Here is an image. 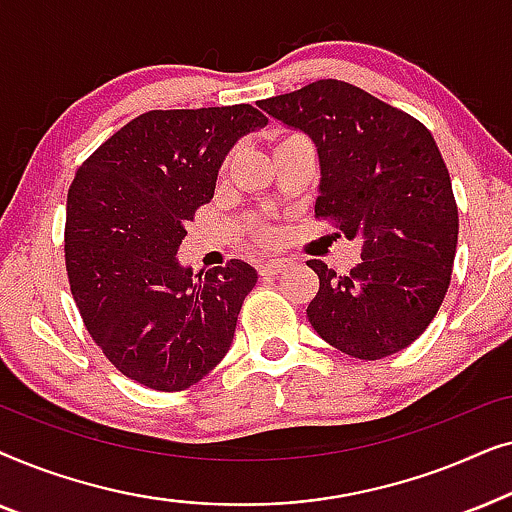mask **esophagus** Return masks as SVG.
<instances>
[{
    "mask_svg": "<svg viewBox=\"0 0 512 512\" xmlns=\"http://www.w3.org/2000/svg\"><path fill=\"white\" fill-rule=\"evenodd\" d=\"M289 268V261L286 258H272V261H263L258 263V272H261L263 277H270V275H279V272Z\"/></svg>",
    "mask_w": 512,
    "mask_h": 512,
    "instance_id": "obj_1",
    "label": "esophagus"
}]
</instances>
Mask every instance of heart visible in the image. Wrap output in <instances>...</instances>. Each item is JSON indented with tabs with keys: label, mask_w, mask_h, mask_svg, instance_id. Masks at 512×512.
<instances>
[{
	"label": "heart",
	"mask_w": 512,
	"mask_h": 512,
	"mask_svg": "<svg viewBox=\"0 0 512 512\" xmlns=\"http://www.w3.org/2000/svg\"><path fill=\"white\" fill-rule=\"evenodd\" d=\"M293 139H303L300 135H296V132H289V135H282L277 139V149L279 146H284V144H289V142H293Z\"/></svg>",
	"instance_id": "b5f03b06"
}]
</instances>
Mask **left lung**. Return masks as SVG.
<instances>
[{
    "label": "left lung",
    "mask_w": 512,
    "mask_h": 512,
    "mask_svg": "<svg viewBox=\"0 0 512 512\" xmlns=\"http://www.w3.org/2000/svg\"><path fill=\"white\" fill-rule=\"evenodd\" d=\"M258 107L312 137L321 163L314 216L363 244L349 275L307 261L319 275L312 328L354 359L401 352L443 305L457 254V200L436 139L415 116L338 79Z\"/></svg>",
    "instance_id": "1"
}]
</instances>
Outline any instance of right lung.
Masks as SVG:
<instances>
[{"mask_svg":"<svg viewBox=\"0 0 512 512\" xmlns=\"http://www.w3.org/2000/svg\"><path fill=\"white\" fill-rule=\"evenodd\" d=\"M265 121L251 104L153 109L76 170L65 221L69 289L95 345L144 387L184 391L228 354L256 270L230 258L193 275L177 249L212 200L230 146Z\"/></svg>","mask_w":512,"mask_h":512,"instance_id":"obj_1","label":"right lung"}]
</instances>
